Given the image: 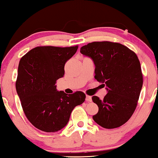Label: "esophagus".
<instances>
[{"mask_svg": "<svg viewBox=\"0 0 158 158\" xmlns=\"http://www.w3.org/2000/svg\"><path fill=\"white\" fill-rule=\"evenodd\" d=\"M86 101L87 102H91V101H92V99H91V96L86 95Z\"/></svg>", "mask_w": 158, "mask_h": 158, "instance_id": "1", "label": "esophagus"}]
</instances>
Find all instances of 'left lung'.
<instances>
[{"instance_id":"left-lung-1","label":"left lung","mask_w":158,"mask_h":158,"mask_svg":"<svg viewBox=\"0 0 158 158\" xmlns=\"http://www.w3.org/2000/svg\"><path fill=\"white\" fill-rule=\"evenodd\" d=\"M80 52L95 64V79L106 86L103 99L92 96L98 111L93 116L103 128L120 127L128 121L137 106L143 74L140 61L134 52L123 44L94 42L81 47Z\"/></svg>"}]
</instances>
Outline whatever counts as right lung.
<instances>
[{
	"instance_id": "obj_1",
	"label": "right lung",
	"mask_w": 158,
	"mask_h": 158,
	"mask_svg": "<svg viewBox=\"0 0 158 158\" xmlns=\"http://www.w3.org/2000/svg\"><path fill=\"white\" fill-rule=\"evenodd\" d=\"M78 46L37 47L19 62L15 87L25 116L39 130L53 133L69 122L75 106L84 102L81 91L67 94L59 91L56 81L64 75V64Z\"/></svg>"
}]
</instances>
